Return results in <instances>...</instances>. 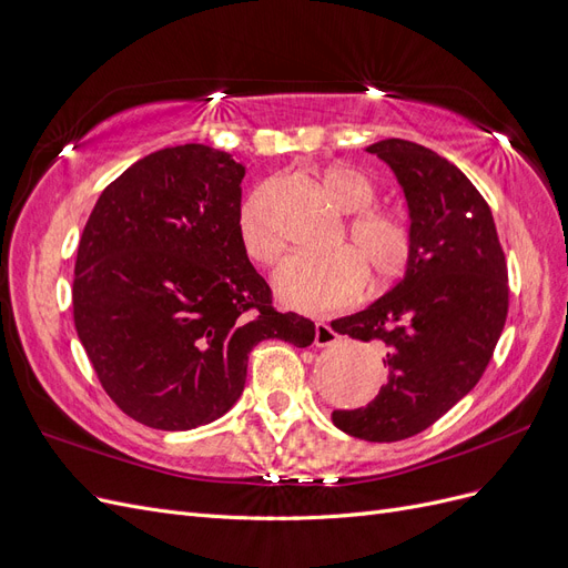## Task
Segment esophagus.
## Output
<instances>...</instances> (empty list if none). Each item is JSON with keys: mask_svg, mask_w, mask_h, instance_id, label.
<instances>
[{"mask_svg": "<svg viewBox=\"0 0 568 568\" xmlns=\"http://www.w3.org/2000/svg\"><path fill=\"white\" fill-rule=\"evenodd\" d=\"M336 341H338V334L332 329L329 324H326V322H317L315 324V346H320V348L334 346Z\"/></svg>", "mask_w": 568, "mask_h": 568, "instance_id": "1", "label": "esophagus"}]
</instances>
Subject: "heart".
Instances as JSON below:
<instances>
[{
	"label": "heart",
	"instance_id": "b5f03b06",
	"mask_svg": "<svg viewBox=\"0 0 568 568\" xmlns=\"http://www.w3.org/2000/svg\"><path fill=\"white\" fill-rule=\"evenodd\" d=\"M322 192L336 211L353 215L346 236L348 251L294 253L274 270L272 286L277 298L301 313H326L359 296L365 274L372 286H384L400 277L409 261V232L403 222L372 209L374 184L348 165H329L320 175ZM239 242L253 263L267 265L282 244L263 209V192L251 194L236 220Z\"/></svg>",
	"mask_w": 568,
	"mask_h": 568
}]
</instances>
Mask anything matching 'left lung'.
I'll return each instance as SVG.
<instances>
[{
    "label": "left lung",
    "instance_id": "left-lung-1",
    "mask_svg": "<svg viewBox=\"0 0 568 568\" xmlns=\"http://www.w3.org/2000/svg\"><path fill=\"white\" fill-rule=\"evenodd\" d=\"M403 186L405 277L332 329L374 341L388 382L357 409H334L343 434L393 443L438 422L484 376L507 320V263L486 199L457 165L407 140L367 146Z\"/></svg>",
    "mask_w": 568,
    "mask_h": 568
}]
</instances>
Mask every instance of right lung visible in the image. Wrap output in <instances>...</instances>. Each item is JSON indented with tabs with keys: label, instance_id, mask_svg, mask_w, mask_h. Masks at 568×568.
Instances as JSON below:
<instances>
[{
	"label": "right lung",
	"instance_id": "right-lung-1",
	"mask_svg": "<svg viewBox=\"0 0 568 568\" xmlns=\"http://www.w3.org/2000/svg\"><path fill=\"white\" fill-rule=\"evenodd\" d=\"M246 168L203 144L161 149L101 192L80 236L73 320L109 398L161 432L220 419L265 338L315 324L277 313L239 242Z\"/></svg>",
	"mask_w": 568,
	"mask_h": 568
}]
</instances>
